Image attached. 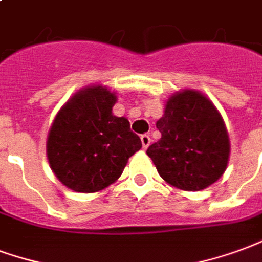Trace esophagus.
<instances>
[{"label": "esophagus", "instance_id": "esophagus-1", "mask_svg": "<svg viewBox=\"0 0 262 262\" xmlns=\"http://www.w3.org/2000/svg\"><path fill=\"white\" fill-rule=\"evenodd\" d=\"M141 142H142L144 149H146V148L150 145V142H152V139H150V137L148 135V134H144V135H141Z\"/></svg>", "mask_w": 262, "mask_h": 262}]
</instances>
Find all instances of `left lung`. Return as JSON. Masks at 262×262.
I'll return each instance as SVG.
<instances>
[{
    "label": "left lung",
    "mask_w": 262,
    "mask_h": 262,
    "mask_svg": "<svg viewBox=\"0 0 262 262\" xmlns=\"http://www.w3.org/2000/svg\"><path fill=\"white\" fill-rule=\"evenodd\" d=\"M156 127L162 138L146 154L166 183L200 191L222 177L230 142L221 113L205 95L192 89L171 95Z\"/></svg>",
    "instance_id": "obj_1"
}]
</instances>
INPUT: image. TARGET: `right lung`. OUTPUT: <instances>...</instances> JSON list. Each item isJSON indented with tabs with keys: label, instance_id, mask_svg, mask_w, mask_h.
<instances>
[{
	"label": "right lung",
	"instance_id": "1",
	"mask_svg": "<svg viewBox=\"0 0 262 262\" xmlns=\"http://www.w3.org/2000/svg\"><path fill=\"white\" fill-rule=\"evenodd\" d=\"M114 92L93 85L76 92L60 108L47 137V159L55 177L76 192H96L123 173L142 148L125 117L112 113Z\"/></svg>",
	"mask_w": 262,
	"mask_h": 262
}]
</instances>
